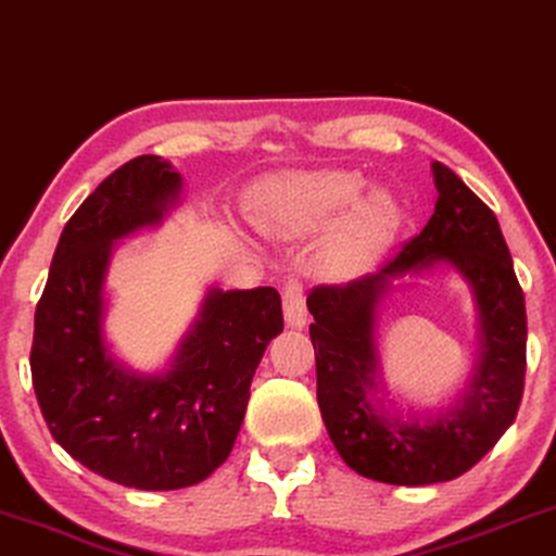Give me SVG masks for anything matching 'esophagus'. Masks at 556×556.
Masks as SVG:
<instances>
[{"mask_svg":"<svg viewBox=\"0 0 556 556\" xmlns=\"http://www.w3.org/2000/svg\"><path fill=\"white\" fill-rule=\"evenodd\" d=\"M283 316L291 329L306 326V295H303V286L293 278L283 286Z\"/></svg>","mask_w":556,"mask_h":556,"instance_id":"esophagus-1","label":"esophagus"}]
</instances>
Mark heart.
I'll use <instances>...</instances> for the list:
<instances>
[{"label": "heart", "instance_id": "1", "mask_svg": "<svg viewBox=\"0 0 556 556\" xmlns=\"http://www.w3.org/2000/svg\"><path fill=\"white\" fill-rule=\"evenodd\" d=\"M364 181L354 172H288L257 187L250 219L270 238H308L330 227L324 265L333 273H362L375 265L402 227V210L392 194L362 197Z\"/></svg>", "mask_w": 556, "mask_h": 556}]
</instances>
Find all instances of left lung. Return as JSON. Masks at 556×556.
Segmentation results:
<instances>
[{"label":"left lung","mask_w":556,"mask_h":556,"mask_svg":"<svg viewBox=\"0 0 556 556\" xmlns=\"http://www.w3.org/2000/svg\"><path fill=\"white\" fill-rule=\"evenodd\" d=\"M438 202L420 235L377 273L308 293L316 397L333 447L352 470L392 485L453 481L476 466L519 413L527 308L498 219L458 174L432 162ZM451 267L479 308V356L451 406L404 410L388 401L374 344L378 303L394 279Z\"/></svg>","instance_id":"8db88e82"}]
</instances>
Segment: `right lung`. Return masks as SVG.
<instances>
[{
  "label": "right lung",
  "instance_id": "add662e5",
  "mask_svg": "<svg viewBox=\"0 0 556 556\" xmlns=\"http://www.w3.org/2000/svg\"><path fill=\"white\" fill-rule=\"evenodd\" d=\"M181 174L143 154L67 219L35 311L33 384L52 438L75 460L139 491L187 489L230 455L265 346L283 331L276 288H210L164 371L143 375L105 341V273L128 235L164 223Z\"/></svg>",
  "mask_w": 556,
  "mask_h": 556
}]
</instances>
